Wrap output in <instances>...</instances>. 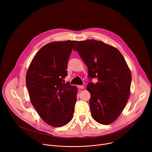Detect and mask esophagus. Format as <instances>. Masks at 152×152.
<instances>
[{
	"mask_svg": "<svg viewBox=\"0 0 152 152\" xmlns=\"http://www.w3.org/2000/svg\"><path fill=\"white\" fill-rule=\"evenodd\" d=\"M77 87L79 88V89H83L84 88V86L83 85H77Z\"/></svg>",
	"mask_w": 152,
	"mask_h": 152,
	"instance_id": "obj_1",
	"label": "esophagus"
}]
</instances>
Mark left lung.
Instances as JSON below:
<instances>
[{"label": "left lung", "instance_id": "8db88e82", "mask_svg": "<svg viewBox=\"0 0 152 152\" xmlns=\"http://www.w3.org/2000/svg\"><path fill=\"white\" fill-rule=\"evenodd\" d=\"M88 67L90 107L93 119L102 124L114 122L131 94L132 75L120 52L101 41H80L73 48Z\"/></svg>", "mask_w": 152, "mask_h": 152}]
</instances>
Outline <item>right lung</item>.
Wrapping results in <instances>:
<instances>
[{"label":"right lung","instance_id":"add662e5","mask_svg":"<svg viewBox=\"0 0 152 152\" xmlns=\"http://www.w3.org/2000/svg\"><path fill=\"white\" fill-rule=\"evenodd\" d=\"M77 41H54L42 47L32 60L26 84L32 104L40 117L53 127L69 123L73 117L77 90L64 83L67 64Z\"/></svg>","mask_w":152,"mask_h":152}]
</instances>
